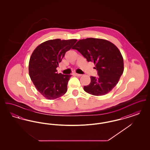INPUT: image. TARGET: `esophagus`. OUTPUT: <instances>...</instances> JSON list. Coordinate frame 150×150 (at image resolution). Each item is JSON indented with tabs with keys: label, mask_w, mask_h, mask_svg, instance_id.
<instances>
[{
	"label": "esophagus",
	"mask_w": 150,
	"mask_h": 150,
	"mask_svg": "<svg viewBox=\"0 0 150 150\" xmlns=\"http://www.w3.org/2000/svg\"><path fill=\"white\" fill-rule=\"evenodd\" d=\"M75 75L76 76H78V77H80L82 76V74H75Z\"/></svg>",
	"instance_id": "obj_1"
}]
</instances>
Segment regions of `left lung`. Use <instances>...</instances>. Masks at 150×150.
I'll return each mask as SVG.
<instances>
[{"mask_svg":"<svg viewBox=\"0 0 150 150\" xmlns=\"http://www.w3.org/2000/svg\"><path fill=\"white\" fill-rule=\"evenodd\" d=\"M72 49L93 62L98 71V77L91 76V83L84 86V91L96 96L109 93L124 71L123 58L117 47L107 40L86 38L79 40Z\"/></svg>","mask_w":150,"mask_h":150,"instance_id":"left-lung-1","label":"left lung"}]
</instances>
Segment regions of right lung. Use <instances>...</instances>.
Instances as JSON below:
<instances>
[{
  "label": "right lung",
  "mask_w": 150,
  "mask_h": 150,
  "mask_svg": "<svg viewBox=\"0 0 150 150\" xmlns=\"http://www.w3.org/2000/svg\"><path fill=\"white\" fill-rule=\"evenodd\" d=\"M76 42V39L50 40L33 51L29 61V75L37 91L45 98L54 100L67 92L71 75L58 74L56 68Z\"/></svg>",
  "instance_id": "1"
}]
</instances>
